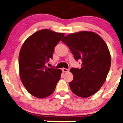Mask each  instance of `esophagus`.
I'll return each mask as SVG.
<instances>
[{"mask_svg":"<svg viewBox=\"0 0 123 123\" xmlns=\"http://www.w3.org/2000/svg\"><path fill=\"white\" fill-rule=\"evenodd\" d=\"M62 72H67L69 71V69L67 68H62Z\"/></svg>","mask_w":123,"mask_h":123,"instance_id":"1","label":"esophagus"}]
</instances>
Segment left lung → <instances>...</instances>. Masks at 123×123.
<instances>
[{
  "label": "left lung",
  "mask_w": 123,
  "mask_h": 123,
  "mask_svg": "<svg viewBox=\"0 0 123 123\" xmlns=\"http://www.w3.org/2000/svg\"><path fill=\"white\" fill-rule=\"evenodd\" d=\"M69 47L74 58L82 61L81 68L70 69L74 79L69 82L71 90L81 98H88L101 88L111 65L108 47L94 32L80 31L65 36L62 40Z\"/></svg>",
  "instance_id": "8db88e82"
}]
</instances>
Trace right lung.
Masks as SVG:
<instances>
[{
	"instance_id": "right-lung-1",
	"label": "right lung",
	"mask_w": 123,
	"mask_h": 123,
	"mask_svg": "<svg viewBox=\"0 0 123 123\" xmlns=\"http://www.w3.org/2000/svg\"><path fill=\"white\" fill-rule=\"evenodd\" d=\"M48 29L39 30L25 40L18 56L20 76L31 94L37 98L51 95L61 78L62 71L45 66L52 58L55 47L64 37Z\"/></svg>"
}]
</instances>
